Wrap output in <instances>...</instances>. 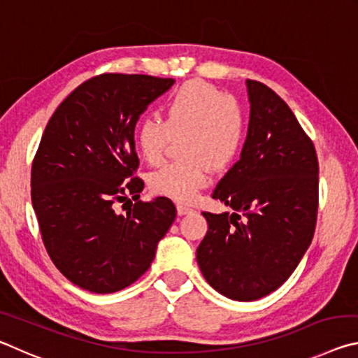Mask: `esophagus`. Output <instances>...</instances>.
<instances>
[{
    "label": "esophagus",
    "mask_w": 358,
    "mask_h": 358,
    "mask_svg": "<svg viewBox=\"0 0 358 358\" xmlns=\"http://www.w3.org/2000/svg\"><path fill=\"white\" fill-rule=\"evenodd\" d=\"M191 211H192V208L189 207V205H185V203H178V205H177V213H178L180 216L191 213Z\"/></svg>",
    "instance_id": "1"
}]
</instances>
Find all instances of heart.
I'll list each match as a JSON object with an SVG mask.
<instances>
[{
	"label": "heart",
	"instance_id": "1",
	"mask_svg": "<svg viewBox=\"0 0 358 358\" xmlns=\"http://www.w3.org/2000/svg\"><path fill=\"white\" fill-rule=\"evenodd\" d=\"M180 136L183 159L151 173L150 187L159 196L189 202L208 185L211 171L227 169L240 153L246 136L243 107L208 82H185L166 101L164 121L145 118L138 123V153L147 164H161L171 138Z\"/></svg>",
	"mask_w": 358,
	"mask_h": 358
}]
</instances>
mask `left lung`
I'll list each match as a JSON object with an SVG mask.
<instances>
[{
	"label": "left lung",
	"mask_w": 358,
	"mask_h": 358,
	"mask_svg": "<svg viewBox=\"0 0 358 358\" xmlns=\"http://www.w3.org/2000/svg\"><path fill=\"white\" fill-rule=\"evenodd\" d=\"M246 85L251 115L243 150L211 196L235 213L203 211L208 230L196 252L210 286L238 301L259 300L286 282L311 245L319 207L311 138L273 90Z\"/></svg>",
	"instance_id": "left-lung-1"
}]
</instances>
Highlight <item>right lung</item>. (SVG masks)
<instances>
[{"instance_id": "1", "label": "right lung", "mask_w": 358, "mask_h": 358, "mask_svg": "<svg viewBox=\"0 0 358 358\" xmlns=\"http://www.w3.org/2000/svg\"><path fill=\"white\" fill-rule=\"evenodd\" d=\"M173 82L93 77L58 106L42 134L31 167L42 241L57 268L90 292L112 294L137 281L177 217L171 199L142 202L143 181L131 178L137 120ZM120 203L126 214L116 210Z\"/></svg>"}]
</instances>
